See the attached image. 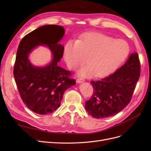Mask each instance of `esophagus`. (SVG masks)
I'll return each mask as SVG.
<instances>
[{
    "label": "esophagus",
    "mask_w": 151,
    "mask_h": 151,
    "mask_svg": "<svg viewBox=\"0 0 151 151\" xmlns=\"http://www.w3.org/2000/svg\"><path fill=\"white\" fill-rule=\"evenodd\" d=\"M84 81H85V80H84V79H83V78H78V79H77V83L80 84V83H83V82H84Z\"/></svg>",
    "instance_id": "1"
}]
</instances>
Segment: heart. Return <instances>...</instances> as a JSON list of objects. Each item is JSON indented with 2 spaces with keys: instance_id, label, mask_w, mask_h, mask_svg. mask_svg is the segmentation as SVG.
Returning a JSON list of instances; mask_svg holds the SVG:
<instances>
[{
  "instance_id": "1",
  "label": "heart",
  "mask_w": 151,
  "mask_h": 151,
  "mask_svg": "<svg viewBox=\"0 0 151 151\" xmlns=\"http://www.w3.org/2000/svg\"><path fill=\"white\" fill-rule=\"evenodd\" d=\"M129 47L122 40H115L98 33H88L77 41L70 40L64 48V59L71 69L88 64L79 70L83 77H101L111 74L125 60Z\"/></svg>"
}]
</instances>
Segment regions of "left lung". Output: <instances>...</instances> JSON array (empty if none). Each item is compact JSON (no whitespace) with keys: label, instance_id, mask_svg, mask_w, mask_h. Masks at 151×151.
<instances>
[{"label":"left lung","instance_id":"1","mask_svg":"<svg viewBox=\"0 0 151 151\" xmlns=\"http://www.w3.org/2000/svg\"><path fill=\"white\" fill-rule=\"evenodd\" d=\"M140 74L139 55L132 53L113 74L91 82L94 93L85 103L86 111L95 118H108L120 112L130 103Z\"/></svg>","mask_w":151,"mask_h":151}]
</instances>
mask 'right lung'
Listing matches in <instances>:
<instances>
[{
    "instance_id": "add662e5",
    "label": "right lung",
    "mask_w": 151,
    "mask_h": 151,
    "mask_svg": "<svg viewBox=\"0 0 151 151\" xmlns=\"http://www.w3.org/2000/svg\"><path fill=\"white\" fill-rule=\"evenodd\" d=\"M65 29L58 25H44L31 31L22 38L17 51L14 77L21 99L35 113L47 115L60 106L63 93L76 81L70 72L58 66L64 47L59 42ZM39 46L48 47L52 55L47 65L36 66L29 61L32 51Z\"/></svg>"
}]
</instances>
